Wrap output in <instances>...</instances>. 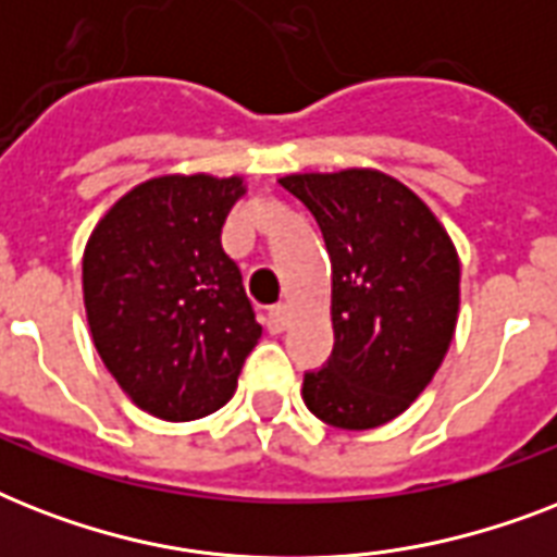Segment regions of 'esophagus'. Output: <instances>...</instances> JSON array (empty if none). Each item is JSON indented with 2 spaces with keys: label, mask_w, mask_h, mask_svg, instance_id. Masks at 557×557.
<instances>
[{
  "label": "esophagus",
  "mask_w": 557,
  "mask_h": 557,
  "mask_svg": "<svg viewBox=\"0 0 557 557\" xmlns=\"http://www.w3.org/2000/svg\"><path fill=\"white\" fill-rule=\"evenodd\" d=\"M286 323H288L286 306H271L269 318H265V326H269L271 335H280V332L286 330Z\"/></svg>",
  "instance_id": "obj_1"
}]
</instances>
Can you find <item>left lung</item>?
<instances>
[{
    "label": "left lung",
    "mask_w": 557,
    "mask_h": 557,
    "mask_svg": "<svg viewBox=\"0 0 557 557\" xmlns=\"http://www.w3.org/2000/svg\"><path fill=\"white\" fill-rule=\"evenodd\" d=\"M312 210L332 260L335 347L306 372L304 401L344 431L387 424L413 405L448 352L459 257L433 210L379 170L280 178Z\"/></svg>",
    "instance_id": "8db88e82"
}]
</instances>
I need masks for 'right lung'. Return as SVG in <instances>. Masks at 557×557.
I'll list each match as a JSON object with an SVG mask.
<instances>
[{"mask_svg":"<svg viewBox=\"0 0 557 557\" xmlns=\"http://www.w3.org/2000/svg\"><path fill=\"white\" fill-rule=\"evenodd\" d=\"M239 176H159L103 213L83 251V304L100 361L164 422H190L234 396L262 326L222 225Z\"/></svg>","mask_w":557,"mask_h":557,"instance_id":"right-lung-1","label":"right lung"}]
</instances>
